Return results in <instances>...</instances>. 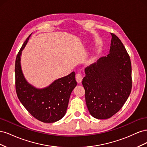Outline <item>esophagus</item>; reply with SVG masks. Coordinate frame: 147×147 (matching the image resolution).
<instances>
[{
    "label": "esophagus",
    "mask_w": 147,
    "mask_h": 147,
    "mask_svg": "<svg viewBox=\"0 0 147 147\" xmlns=\"http://www.w3.org/2000/svg\"><path fill=\"white\" fill-rule=\"evenodd\" d=\"M75 78H76L77 82L79 83H80L82 81L83 76L82 75V74H76V76H75Z\"/></svg>",
    "instance_id": "esophagus-1"
}]
</instances>
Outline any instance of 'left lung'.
Listing matches in <instances>:
<instances>
[{"label":"left lung","instance_id":"8db88e82","mask_svg":"<svg viewBox=\"0 0 147 147\" xmlns=\"http://www.w3.org/2000/svg\"><path fill=\"white\" fill-rule=\"evenodd\" d=\"M111 35L109 53L86 67L82 81L89 112L100 119L110 118L117 113L132 88L130 57L119 38Z\"/></svg>","mask_w":147,"mask_h":147}]
</instances>
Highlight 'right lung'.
Listing matches in <instances>:
<instances>
[{
	"instance_id": "obj_1",
	"label": "right lung",
	"mask_w": 147,
	"mask_h": 147,
	"mask_svg": "<svg viewBox=\"0 0 147 147\" xmlns=\"http://www.w3.org/2000/svg\"><path fill=\"white\" fill-rule=\"evenodd\" d=\"M31 34L26 40L15 61L16 91L21 104L32 116L43 123H51L63 118L67 109L71 92L77 83L75 73L56 80L48 86L37 88L26 80L21 65L22 51Z\"/></svg>"
}]
</instances>
